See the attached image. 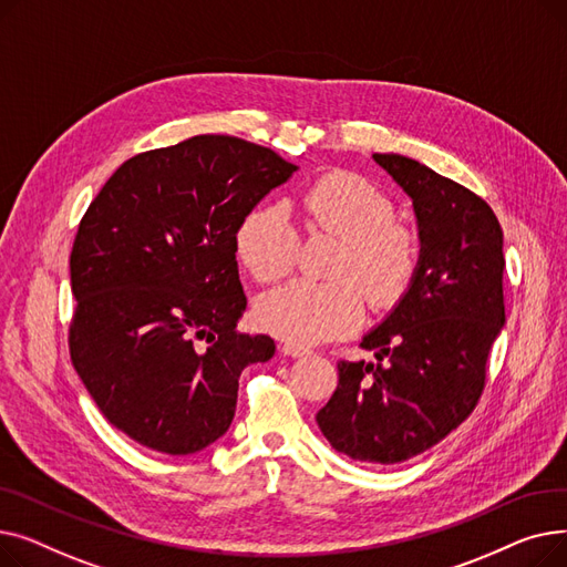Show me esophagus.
Wrapping results in <instances>:
<instances>
[{"label":"esophagus","instance_id":"34e87169","mask_svg":"<svg viewBox=\"0 0 567 567\" xmlns=\"http://www.w3.org/2000/svg\"><path fill=\"white\" fill-rule=\"evenodd\" d=\"M282 351H285L287 355H293V359H299V355L310 353V347L299 344V342H285V344H282Z\"/></svg>","mask_w":567,"mask_h":567}]
</instances>
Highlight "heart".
<instances>
[{"instance_id":"1","label":"heart","mask_w":567,"mask_h":567,"mask_svg":"<svg viewBox=\"0 0 567 567\" xmlns=\"http://www.w3.org/2000/svg\"><path fill=\"white\" fill-rule=\"evenodd\" d=\"M308 234L340 238L329 282L296 280L264 293L261 329L289 342H321L361 323L365 299L377 308L400 301L419 274L423 244L411 223L395 216L389 193L349 169L323 172L291 199ZM236 255L259 282L285 278L296 261L299 234L280 204H259L234 234Z\"/></svg>"}]
</instances>
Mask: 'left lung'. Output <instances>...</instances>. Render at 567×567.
Masks as SVG:
<instances>
[{
	"label": "left lung",
	"instance_id": "1",
	"mask_svg": "<svg viewBox=\"0 0 567 567\" xmlns=\"http://www.w3.org/2000/svg\"><path fill=\"white\" fill-rule=\"evenodd\" d=\"M413 199L421 266L398 308L361 347L377 363H338V389L317 413L338 453L398 464L460 427L487 383L505 321L503 229L492 206L427 165L374 154Z\"/></svg>",
	"mask_w": 567,
	"mask_h": 567
}]
</instances>
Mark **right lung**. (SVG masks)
<instances>
[{
	"instance_id": "obj_1",
	"label": "right lung",
	"mask_w": 567,
	"mask_h": 567,
	"mask_svg": "<svg viewBox=\"0 0 567 567\" xmlns=\"http://www.w3.org/2000/svg\"><path fill=\"white\" fill-rule=\"evenodd\" d=\"M296 169L231 135L128 158L84 212L73 250L71 361L105 419L144 449L193 455L220 439L238 377L276 353L236 331L246 310L234 234Z\"/></svg>"
}]
</instances>
